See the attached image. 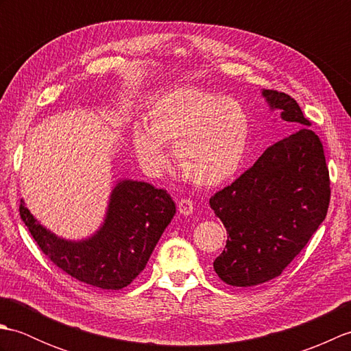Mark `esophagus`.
I'll list each match as a JSON object with an SVG mask.
<instances>
[{
    "label": "esophagus",
    "instance_id": "1",
    "mask_svg": "<svg viewBox=\"0 0 351 351\" xmlns=\"http://www.w3.org/2000/svg\"><path fill=\"white\" fill-rule=\"evenodd\" d=\"M193 202L190 199H181L180 202H178V211H180L182 215H190L193 214Z\"/></svg>",
    "mask_w": 351,
    "mask_h": 351
}]
</instances>
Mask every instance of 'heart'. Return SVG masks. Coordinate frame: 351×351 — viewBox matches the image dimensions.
Returning a JSON list of instances; mask_svg holds the SVG:
<instances>
[{
    "instance_id": "heart-1",
    "label": "heart",
    "mask_w": 351,
    "mask_h": 351,
    "mask_svg": "<svg viewBox=\"0 0 351 351\" xmlns=\"http://www.w3.org/2000/svg\"><path fill=\"white\" fill-rule=\"evenodd\" d=\"M143 128L132 132L134 149L145 166L167 164L161 146L182 176L199 187H215L235 175L249 138V119L240 104L196 87H178L154 99Z\"/></svg>"
}]
</instances>
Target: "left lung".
Returning a JSON list of instances; mask_svg holds the SVG:
<instances>
[{"mask_svg": "<svg viewBox=\"0 0 351 351\" xmlns=\"http://www.w3.org/2000/svg\"><path fill=\"white\" fill-rule=\"evenodd\" d=\"M282 121L299 126L270 146L244 173L210 199L228 230L226 247L214 261L219 278L253 287L280 276L326 219L330 202L323 145L289 95L263 90Z\"/></svg>", "mask_w": 351, "mask_h": 351, "instance_id": "left-lung-1", "label": "left lung"}]
</instances>
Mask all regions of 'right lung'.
<instances>
[{"mask_svg":"<svg viewBox=\"0 0 351 351\" xmlns=\"http://www.w3.org/2000/svg\"><path fill=\"white\" fill-rule=\"evenodd\" d=\"M176 213L166 190L123 180L111 191L106 220L86 240L52 234L21 200L19 214L40 250L64 273L87 285L122 289L143 271L164 229Z\"/></svg>","mask_w":351,"mask_h":351,"instance_id":"1","label":"right lung"}]
</instances>
